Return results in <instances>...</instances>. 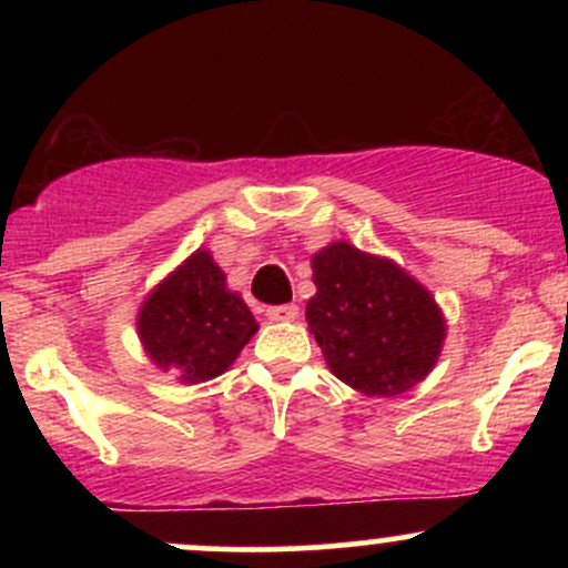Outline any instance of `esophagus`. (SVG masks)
Wrapping results in <instances>:
<instances>
[{
  "mask_svg": "<svg viewBox=\"0 0 568 568\" xmlns=\"http://www.w3.org/2000/svg\"><path fill=\"white\" fill-rule=\"evenodd\" d=\"M266 317H270L272 323H291L298 317V306L296 304H277V306H270L266 310Z\"/></svg>",
  "mask_w": 568,
  "mask_h": 568,
  "instance_id": "34e87169",
  "label": "esophagus"
}]
</instances>
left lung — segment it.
I'll use <instances>...</instances> for the list:
<instances>
[{"label": "left lung", "instance_id": "1", "mask_svg": "<svg viewBox=\"0 0 568 568\" xmlns=\"http://www.w3.org/2000/svg\"><path fill=\"white\" fill-rule=\"evenodd\" d=\"M312 270L317 293L306 302V323L338 379L371 397L400 395L425 379L446 323L414 277L349 243L323 247Z\"/></svg>", "mask_w": 568, "mask_h": 568}]
</instances>
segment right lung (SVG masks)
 <instances>
[{
    "label": "right lung",
    "instance_id": "right-lung-1",
    "mask_svg": "<svg viewBox=\"0 0 568 568\" xmlns=\"http://www.w3.org/2000/svg\"><path fill=\"white\" fill-rule=\"evenodd\" d=\"M256 321L237 293L226 291L224 272L211 253L189 256L141 306L139 334L160 368L181 382H205L224 374L256 334Z\"/></svg>",
    "mask_w": 568,
    "mask_h": 568
}]
</instances>
